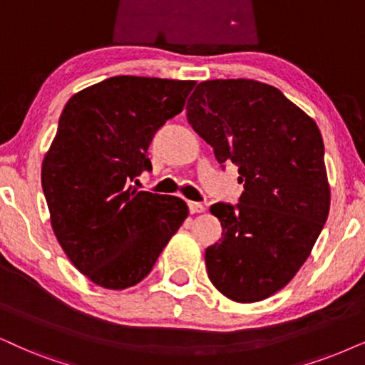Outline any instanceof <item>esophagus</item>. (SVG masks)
Wrapping results in <instances>:
<instances>
[{"mask_svg":"<svg viewBox=\"0 0 365 365\" xmlns=\"http://www.w3.org/2000/svg\"><path fill=\"white\" fill-rule=\"evenodd\" d=\"M188 209H190V214H202V212H205V207L202 205L200 202H193V200L188 202Z\"/></svg>","mask_w":365,"mask_h":365,"instance_id":"esophagus-1","label":"esophagus"}]
</instances>
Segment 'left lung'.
<instances>
[{"label":"left lung","instance_id":"8db88e82","mask_svg":"<svg viewBox=\"0 0 365 365\" xmlns=\"http://www.w3.org/2000/svg\"><path fill=\"white\" fill-rule=\"evenodd\" d=\"M187 118L244 183L237 205L210 207L224 232L205 249L207 274L232 302H261L293 279L329 217L320 129L279 89L251 79L200 82Z\"/></svg>","mask_w":365,"mask_h":365}]
</instances>
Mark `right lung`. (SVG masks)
Listing matches in <instances>:
<instances>
[{
	"instance_id": "right-lung-1",
	"label": "right lung",
	"mask_w": 365,
	"mask_h": 365,
	"mask_svg": "<svg viewBox=\"0 0 365 365\" xmlns=\"http://www.w3.org/2000/svg\"><path fill=\"white\" fill-rule=\"evenodd\" d=\"M195 81L118 76L73 94L41 163L55 237L92 283L124 289L153 269L188 215L182 198L136 192L148 146Z\"/></svg>"
}]
</instances>
